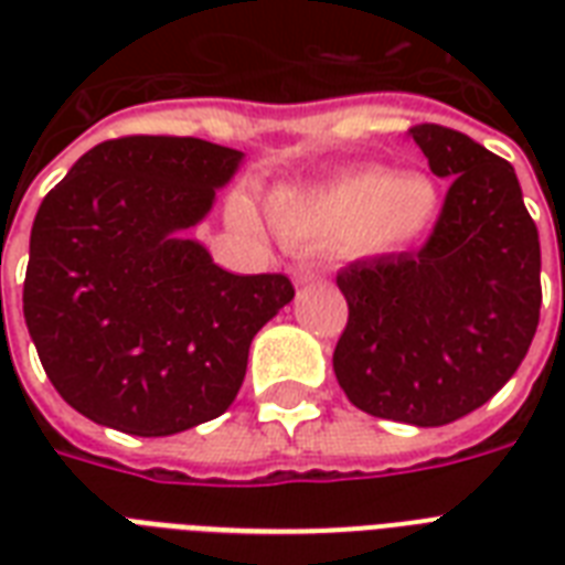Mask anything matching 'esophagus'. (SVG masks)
I'll return each mask as SVG.
<instances>
[{"label":"esophagus","mask_w":565,"mask_h":565,"mask_svg":"<svg viewBox=\"0 0 565 565\" xmlns=\"http://www.w3.org/2000/svg\"><path fill=\"white\" fill-rule=\"evenodd\" d=\"M292 278H296V284L319 281V278H322V269H319L317 264H299L292 266Z\"/></svg>","instance_id":"esophagus-1"}]
</instances>
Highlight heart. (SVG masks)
Listing matches in <instances>:
<instances>
[{
	"instance_id": "b5f03b06",
	"label": "heart",
	"mask_w": 565,
	"mask_h": 565,
	"mask_svg": "<svg viewBox=\"0 0 565 565\" xmlns=\"http://www.w3.org/2000/svg\"><path fill=\"white\" fill-rule=\"evenodd\" d=\"M437 216V193L425 179H404L386 167H361L313 190H284L273 220L296 243H361L375 252L398 248Z\"/></svg>"
}]
</instances>
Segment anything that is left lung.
<instances>
[{
	"label": "left lung",
	"mask_w": 565,
	"mask_h": 565,
	"mask_svg": "<svg viewBox=\"0 0 565 565\" xmlns=\"http://www.w3.org/2000/svg\"><path fill=\"white\" fill-rule=\"evenodd\" d=\"M407 137L451 188L416 252L337 273L349 322L334 372L363 413L437 428L490 402L525 361L543 305L540 234L504 158L434 122Z\"/></svg>",
	"instance_id": "left-lung-1"
}]
</instances>
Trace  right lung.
Returning <instances> with one entry per match:
<instances>
[{"label":"right lung","instance_id":"1","mask_svg":"<svg viewBox=\"0 0 565 565\" xmlns=\"http://www.w3.org/2000/svg\"><path fill=\"white\" fill-rule=\"evenodd\" d=\"M239 161L199 137H117L46 193L22 313L49 381L82 416L170 437L237 398L248 345L296 296L287 275L225 273L184 237Z\"/></svg>","mask_w":565,"mask_h":565}]
</instances>
